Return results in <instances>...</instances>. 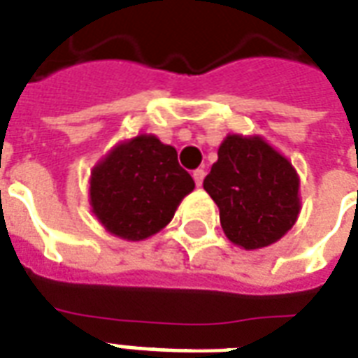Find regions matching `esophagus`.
<instances>
[{"label":"esophagus","mask_w":358,"mask_h":358,"mask_svg":"<svg viewBox=\"0 0 358 358\" xmlns=\"http://www.w3.org/2000/svg\"><path fill=\"white\" fill-rule=\"evenodd\" d=\"M203 178H205V171H203V169L193 171V180H195V184H197V186H201V184H203Z\"/></svg>","instance_id":"obj_1"}]
</instances>
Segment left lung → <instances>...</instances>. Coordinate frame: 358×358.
<instances>
[{"instance_id": "left-lung-1", "label": "left lung", "mask_w": 358, "mask_h": 358, "mask_svg": "<svg viewBox=\"0 0 358 358\" xmlns=\"http://www.w3.org/2000/svg\"><path fill=\"white\" fill-rule=\"evenodd\" d=\"M203 187L218 205L227 239L246 250L279 241L300 213L298 174L258 136H227Z\"/></svg>"}]
</instances>
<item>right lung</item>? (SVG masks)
I'll list each match as a JSON object with an SVG mask.
<instances>
[{"instance_id": "1", "label": "right lung", "mask_w": 358, "mask_h": 358, "mask_svg": "<svg viewBox=\"0 0 358 358\" xmlns=\"http://www.w3.org/2000/svg\"><path fill=\"white\" fill-rule=\"evenodd\" d=\"M195 182L172 145L140 134L117 145L91 174L92 213L121 239L140 241L169 224Z\"/></svg>"}]
</instances>
